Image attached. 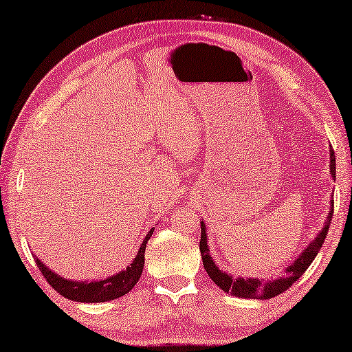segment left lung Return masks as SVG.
<instances>
[{
    "mask_svg": "<svg viewBox=\"0 0 352 352\" xmlns=\"http://www.w3.org/2000/svg\"><path fill=\"white\" fill-rule=\"evenodd\" d=\"M331 175L336 177V154H333V149L331 148ZM332 214H333V201H331V209L329 214L326 217V223L320 234L310 241L306 246L301 254H299L295 262L287 267L285 276H280L279 279L274 280H262V279H252V278H232V276L221 272L220 268L217 267L215 262L212 261L210 257V250L209 245H207V234H206V224L201 221V241H199V251L201 256H203V265L206 268L209 278L215 282V284L220 287L223 292L230 293L232 296L239 298H254V299H272L274 296L284 293L287 289L295 284V282L301 278V276L306 273V270L310 267V263L314 262V258L318 254L321 250L322 243H324V239L327 235V230H329V224L332 221Z\"/></svg>",
    "mask_w": 352,
    "mask_h": 352,
    "instance_id": "left-lung-1",
    "label": "left lung"
}]
</instances>
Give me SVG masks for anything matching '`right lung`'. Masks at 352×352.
<instances>
[{"mask_svg": "<svg viewBox=\"0 0 352 352\" xmlns=\"http://www.w3.org/2000/svg\"><path fill=\"white\" fill-rule=\"evenodd\" d=\"M153 232H154V228L149 229L145 240H143V243L140 245V248H138L135 258L132 261V263L128 268L102 280L76 282V280L65 279L57 273H54L53 270H50L43 262H40L38 257L36 256L32 257L37 263L40 273L45 276L46 280H48V284L63 298L72 299V301H78V302H106V301H112V299L122 298L126 295V293H129L132 289H134V285L137 284L138 279H140L142 272H143L146 243Z\"/></svg>", "mask_w": 352, "mask_h": 352, "instance_id": "obj_1", "label": "right lung"}]
</instances>
